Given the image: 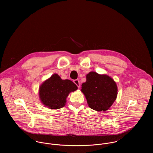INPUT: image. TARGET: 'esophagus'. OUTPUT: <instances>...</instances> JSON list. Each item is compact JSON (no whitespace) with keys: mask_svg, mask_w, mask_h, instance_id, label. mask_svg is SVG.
<instances>
[{"mask_svg":"<svg viewBox=\"0 0 153 153\" xmlns=\"http://www.w3.org/2000/svg\"><path fill=\"white\" fill-rule=\"evenodd\" d=\"M74 82L76 85V86L78 88L80 87V82L78 79H75L74 81Z\"/></svg>","mask_w":153,"mask_h":153,"instance_id":"1","label":"esophagus"}]
</instances>
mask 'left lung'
Returning a JSON list of instances; mask_svg holds the SVG:
<instances>
[{
    "mask_svg": "<svg viewBox=\"0 0 153 153\" xmlns=\"http://www.w3.org/2000/svg\"><path fill=\"white\" fill-rule=\"evenodd\" d=\"M89 107L97 111H105L115 101L118 88L114 80L106 74L90 72L86 76V82L81 85Z\"/></svg>",
    "mask_w": 153,
    "mask_h": 153,
    "instance_id": "1",
    "label": "left lung"
}]
</instances>
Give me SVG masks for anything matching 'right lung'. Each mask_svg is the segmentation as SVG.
Returning a JSON list of instances; mask_svg holds the SVG:
<instances>
[{"label":"right lung","mask_w":153,"mask_h":153,"mask_svg":"<svg viewBox=\"0 0 153 153\" xmlns=\"http://www.w3.org/2000/svg\"><path fill=\"white\" fill-rule=\"evenodd\" d=\"M78 87L69 79H62L56 74H53L40 85L39 97L42 104L49 109L61 108L65 105L66 98Z\"/></svg>","instance_id":"1"}]
</instances>
